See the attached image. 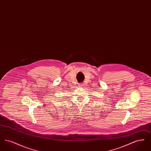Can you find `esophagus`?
I'll return each instance as SVG.
<instances>
[{
    "label": "esophagus",
    "mask_w": 151,
    "mask_h": 151,
    "mask_svg": "<svg viewBox=\"0 0 151 151\" xmlns=\"http://www.w3.org/2000/svg\"><path fill=\"white\" fill-rule=\"evenodd\" d=\"M79 86H83V84H79Z\"/></svg>",
    "instance_id": "34e87169"
}]
</instances>
